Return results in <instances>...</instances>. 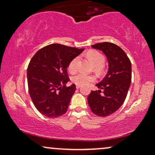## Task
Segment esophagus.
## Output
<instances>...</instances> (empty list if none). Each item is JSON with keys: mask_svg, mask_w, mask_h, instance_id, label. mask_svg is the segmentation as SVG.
Instances as JSON below:
<instances>
[{"mask_svg": "<svg viewBox=\"0 0 155 155\" xmlns=\"http://www.w3.org/2000/svg\"><path fill=\"white\" fill-rule=\"evenodd\" d=\"M81 88V86L76 85V88Z\"/></svg>", "mask_w": 155, "mask_h": 155, "instance_id": "obj_1", "label": "esophagus"}]
</instances>
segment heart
<instances>
[{
	"label": "heart",
	"instance_id": "1",
	"mask_svg": "<svg viewBox=\"0 0 155 155\" xmlns=\"http://www.w3.org/2000/svg\"><path fill=\"white\" fill-rule=\"evenodd\" d=\"M87 57L89 60L91 61L93 64L96 66V69L98 71L101 69V66L105 61V57L102 54L98 51L91 50L87 53ZM79 61V57H75L72 59L71 62L69 64V71L71 73H74L77 69V64ZM96 78L93 75H88V74L84 73H79L76 74L72 78V81L76 85L79 86H88L91 82L94 81Z\"/></svg>",
	"mask_w": 155,
	"mask_h": 155
}]
</instances>
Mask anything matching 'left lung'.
<instances>
[{
	"mask_svg": "<svg viewBox=\"0 0 155 155\" xmlns=\"http://www.w3.org/2000/svg\"><path fill=\"white\" fill-rule=\"evenodd\" d=\"M91 47L106 55L108 69L104 79L96 85L99 90L91 91L88 96V104L94 114L108 116L120 108L126 98L131 84V62L125 51L113 43H98Z\"/></svg>",
	"mask_w": 155,
	"mask_h": 155,
	"instance_id": "8db88e82",
	"label": "left lung"
}]
</instances>
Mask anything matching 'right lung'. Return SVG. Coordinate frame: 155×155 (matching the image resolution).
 Instances as JSON below:
<instances>
[{
  "instance_id": "obj_1",
  "label": "right lung",
  "mask_w": 155,
  "mask_h": 155,
  "mask_svg": "<svg viewBox=\"0 0 155 155\" xmlns=\"http://www.w3.org/2000/svg\"><path fill=\"white\" fill-rule=\"evenodd\" d=\"M84 49L51 44L37 51L29 63L27 77L33 104L45 116L57 117L67 112L76 85L66 86L67 68Z\"/></svg>"
}]
</instances>
